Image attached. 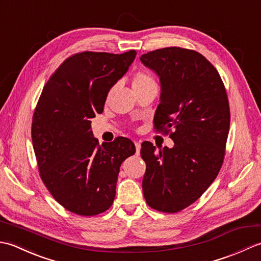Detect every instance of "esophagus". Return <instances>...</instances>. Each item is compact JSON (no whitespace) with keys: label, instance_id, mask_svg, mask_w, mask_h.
Here are the masks:
<instances>
[{"label":"esophagus","instance_id":"34e87169","mask_svg":"<svg viewBox=\"0 0 261 261\" xmlns=\"http://www.w3.org/2000/svg\"><path fill=\"white\" fill-rule=\"evenodd\" d=\"M135 146H136V153H137V154H139V153H140V149H141L140 142L135 141Z\"/></svg>","mask_w":261,"mask_h":261}]
</instances>
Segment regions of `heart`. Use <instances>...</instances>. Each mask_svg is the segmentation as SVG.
Masks as SVG:
<instances>
[{"instance_id": "obj_1", "label": "heart", "mask_w": 261, "mask_h": 261, "mask_svg": "<svg viewBox=\"0 0 261 261\" xmlns=\"http://www.w3.org/2000/svg\"><path fill=\"white\" fill-rule=\"evenodd\" d=\"M150 85H156L154 84V81L151 79L150 76L143 73H138L135 75L134 80H132V88L136 90V88H141Z\"/></svg>"}]
</instances>
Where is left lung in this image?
Wrapping results in <instances>:
<instances>
[{
  "instance_id": "1",
  "label": "left lung",
  "mask_w": 261,
  "mask_h": 261,
  "mask_svg": "<svg viewBox=\"0 0 261 261\" xmlns=\"http://www.w3.org/2000/svg\"><path fill=\"white\" fill-rule=\"evenodd\" d=\"M141 63L158 76V130H173L174 147L156 151L141 145L146 163L142 191L149 206L176 213L201 197L218 176L230 127L222 80L201 54L179 47L143 54Z\"/></svg>"
}]
</instances>
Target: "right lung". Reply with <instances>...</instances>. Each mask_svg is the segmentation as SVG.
Returning a JSON list of instances; mask_svg holds the SVG:
<instances>
[{
	"instance_id": "obj_1",
	"label": "right lung",
	"mask_w": 261,
	"mask_h": 261,
	"mask_svg": "<svg viewBox=\"0 0 261 261\" xmlns=\"http://www.w3.org/2000/svg\"><path fill=\"white\" fill-rule=\"evenodd\" d=\"M136 55L76 54L43 87L32 120L33 150L42 181L70 212L91 216L110 208L121 164L136 152L123 137L101 147L91 130V120L103 112L108 93Z\"/></svg>"
}]
</instances>
